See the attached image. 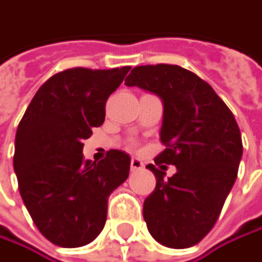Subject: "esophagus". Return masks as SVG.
I'll list each match as a JSON object with an SVG mask.
<instances>
[{"mask_svg":"<svg viewBox=\"0 0 262 262\" xmlns=\"http://www.w3.org/2000/svg\"><path fill=\"white\" fill-rule=\"evenodd\" d=\"M143 167H144V163L140 158H132V160H130V169H132V170H140Z\"/></svg>","mask_w":262,"mask_h":262,"instance_id":"obj_1","label":"esophagus"}]
</instances>
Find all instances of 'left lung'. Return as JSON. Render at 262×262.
Returning <instances> with one entry per match:
<instances>
[{
	"label": "left lung",
	"instance_id": "1",
	"mask_svg": "<svg viewBox=\"0 0 262 262\" xmlns=\"http://www.w3.org/2000/svg\"><path fill=\"white\" fill-rule=\"evenodd\" d=\"M125 85L163 99L160 140L166 149L155 164L177 167L173 177L164 178L166 172L147 166L157 178L143 206L147 229L163 246L192 247L212 230L235 184L243 157L236 119L210 84L180 66L134 67Z\"/></svg>",
	"mask_w": 262,
	"mask_h": 262
}]
</instances>
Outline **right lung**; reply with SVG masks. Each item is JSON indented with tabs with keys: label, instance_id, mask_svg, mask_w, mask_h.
<instances>
[{
	"label": "right lung",
	"instance_id": "1",
	"mask_svg": "<svg viewBox=\"0 0 262 262\" xmlns=\"http://www.w3.org/2000/svg\"><path fill=\"white\" fill-rule=\"evenodd\" d=\"M128 70L59 72L38 89L18 124V189L35 226L55 246L92 243L105 224L110 193L128 177L130 157L121 150H108L99 163L82 155V141L104 122L105 101Z\"/></svg>",
	"mask_w": 262,
	"mask_h": 262
}]
</instances>
